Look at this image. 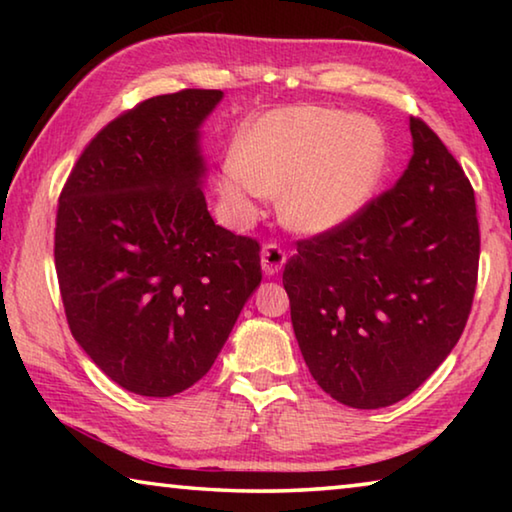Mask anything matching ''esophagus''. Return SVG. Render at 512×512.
Returning <instances> with one entry per match:
<instances>
[{
    "mask_svg": "<svg viewBox=\"0 0 512 512\" xmlns=\"http://www.w3.org/2000/svg\"><path fill=\"white\" fill-rule=\"evenodd\" d=\"M287 264V253L277 244H266L262 248V268L266 275H275L280 268Z\"/></svg>",
    "mask_w": 512,
    "mask_h": 512,
    "instance_id": "34e87169",
    "label": "esophagus"
}]
</instances>
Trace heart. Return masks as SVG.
I'll return each instance as SVG.
<instances>
[{"mask_svg":"<svg viewBox=\"0 0 512 512\" xmlns=\"http://www.w3.org/2000/svg\"><path fill=\"white\" fill-rule=\"evenodd\" d=\"M386 164L388 140L375 119L318 106L275 110L225 153L216 189L230 223H253L262 203L280 192L282 221L318 237L363 212Z\"/></svg>","mask_w":512,"mask_h":512,"instance_id":"heart-1","label":"heart"}]
</instances>
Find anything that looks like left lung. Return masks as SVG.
<instances>
[{
  "mask_svg": "<svg viewBox=\"0 0 512 512\" xmlns=\"http://www.w3.org/2000/svg\"><path fill=\"white\" fill-rule=\"evenodd\" d=\"M411 137L395 187L341 230L298 241L282 273L311 377L352 409L411 395L452 352L472 309L481 248L474 189L418 117Z\"/></svg>",
  "mask_w": 512,
  "mask_h": 512,
  "instance_id": "obj_1",
  "label": "left lung"
}]
</instances>
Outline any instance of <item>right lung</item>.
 I'll return each mask as SVG.
<instances>
[{
  "instance_id": "obj_1",
  "label": "right lung",
  "mask_w": 512,
  "mask_h": 512,
  "mask_svg": "<svg viewBox=\"0 0 512 512\" xmlns=\"http://www.w3.org/2000/svg\"><path fill=\"white\" fill-rule=\"evenodd\" d=\"M221 90L137 103L94 135L60 192L54 257L72 336L126 391L194 386L262 282L259 244L216 225L201 131Z\"/></svg>"
}]
</instances>
